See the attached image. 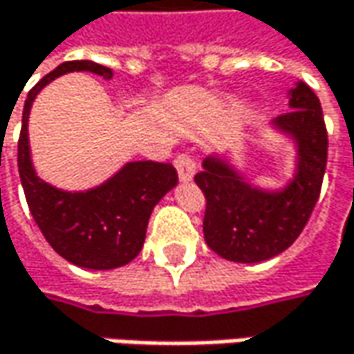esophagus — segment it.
I'll return each mask as SVG.
<instances>
[{"label": "esophagus", "mask_w": 354, "mask_h": 354, "mask_svg": "<svg viewBox=\"0 0 354 354\" xmlns=\"http://www.w3.org/2000/svg\"><path fill=\"white\" fill-rule=\"evenodd\" d=\"M174 166H176V170H178V178H180L182 182L192 180L194 172H196V162H194L188 153L178 156L176 160H174Z\"/></svg>", "instance_id": "obj_1"}]
</instances>
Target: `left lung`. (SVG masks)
Segmentation results:
<instances>
[{
	"label": "left lung",
	"instance_id": "obj_1",
	"mask_svg": "<svg viewBox=\"0 0 354 354\" xmlns=\"http://www.w3.org/2000/svg\"><path fill=\"white\" fill-rule=\"evenodd\" d=\"M290 109L273 125L298 147V168L281 190L255 188L218 156H209L194 182L205 192V241L223 259L257 263L286 251L300 237L320 196L328 133L316 93L298 82Z\"/></svg>",
	"mask_w": 354,
	"mask_h": 354
}]
</instances>
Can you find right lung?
Returning a JSON list of instances; mask_svg holds the SVG:
<instances>
[{"label": "right lung", "instance_id": "1", "mask_svg": "<svg viewBox=\"0 0 354 354\" xmlns=\"http://www.w3.org/2000/svg\"><path fill=\"white\" fill-rule=\"evenodd\" d=\"M88 71L111 79V68L71 60L56 66L26 99L17 142V170L30 212L50 247L66 261L86 270H115L138 257L153 207L178 184L176 168L162 162H129L105 184L86 192L50 186L34 172L28 145V115L36 95L56 77Z\"/></svg>", "mask_w": 354, "mask_h": 354}]
</instances>
